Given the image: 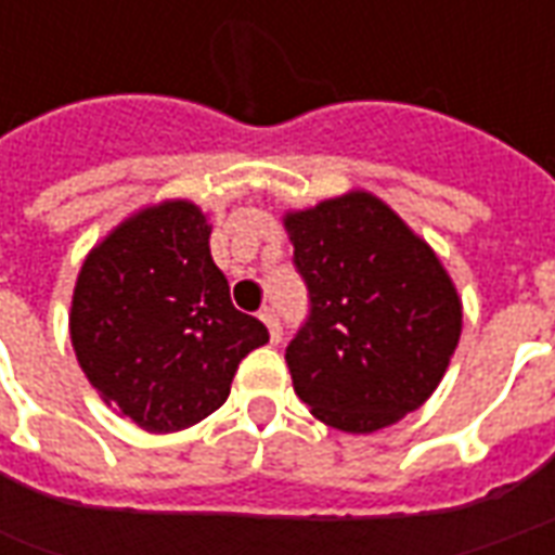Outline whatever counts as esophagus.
Segmentation results:
<instances>
[{
  "mask_svg": "<svg viewBox=\"0 0 555 555\" xmlns=\"http://www.w3.org/2000/svg\"><path fill=\"white\" fill-rule=\"evenodd\" d=\"M261 321H264L267 330H270V338L279 345V341H282V321H279L276 309H264V312H261Z\"/></svg>",
  "mask_w": 555,
  "mask_h": 555,
  "instance_id": "1",
  "label": "esophagus"
}]
</instances>
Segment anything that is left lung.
Instances as JSON below:
<instances>
[{"mask_svg": "<svg viewBox=\"0 0 555 555\" xmlns=\"http://www.w3.org/2000/svg\"><path fill=\"white\" fill-rule=\"evenodd\" d=\"M309 318L285 362L312 416L372 434L422 408L461 338V300L428 243L372 193L285 214Z\"/></svg>", "mask_w": 555, "mask_h": 555, "instance_id": "1", "label": "left lung"}]
</instances>
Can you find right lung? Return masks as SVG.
<instances>
[{
    "label": "right lung",
    "instance_id": "obj_1",
    "mask_svg": "<svg viewBox=\"0 0 555 555\" xmlns=\"http://www.w3.org/2000/svg\"><path fill=\"white\" fill-rule=\"evenodd\" d=\"M193 202L145 207L103 237L74 288L70 341L109 408L151 434L183 430L225 404L267 326L231 306Z\"/></svg>",
    "mask_w": 555,
    "mask_h": 555
}]
</instances>
